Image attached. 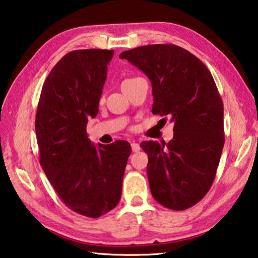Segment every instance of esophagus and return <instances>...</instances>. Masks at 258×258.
<instances>
[{
  "label": "esophagus",
  "instance_id": "esophagus-1",
  "mask_svg": "<svg viewBox=\"0 0 258 258\" xmlns=\"http://www.w3.org/2000/svg\"><path fill=\"white\" fill-rule=\"evenodd\" d=\"M131 146H132V151H133V152H139V151L141 150L140 144L136 143V142H133L132 144H131Z\"/></svg>",
  "mask_w": 258,
  "mask_h": 258
}]
</instances>
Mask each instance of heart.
I'll return each instance as SVG.
<instances>
[{
  "label": "heart",
  "instance_id": "heart-1",
  "mask_svg": "<svg viewBox=\"0 0 258 258\" xmlns=\"http://www.w3.org/2000/svg\"><path fill=\"white\" fill-rule=\"evenodd\" d=\"M130 79H132V78H128V79H125V80H124V82H126V80H130Z\"/></svg>",
  "mask_w": 258,
  "mask_h": 258
}]
</instances>
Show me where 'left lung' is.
<instances>
[{
	"label": "left lung",
	"instance_id": "8db88e82",
	"mask_svg": "<svg viewBox=\"0 0 258 258\" xmlns=\"http://www.w3.org/2000/svg\"><path fill=\"white\" fill-rule=\"evenodd\" d=\"M148 76L153 114L174 123L169 143L144 141L151 194L159 204L184 210L208 192L223 152L224 104L208 68L174 44H149L119 54ZM164 119V118H163Z\"/></svg>",
	"mask_w": 258,
	"mask_h": 258
}]
</instances>
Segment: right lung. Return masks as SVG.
Masks as SVG:
<instances>
[{
  "mask_svg": "<svg viewBox=\"0 0 258 258\" xmlns=\"http://www.w3.org/2000/svg\"><path fill=\"white\" fill-rule=\"evenodd\" d=\"M114 50L85 49L63 55L45 79L35 115L45 175L68 208L90 218L119 203L132 151L126 141L96 146L86 131L88 119L98 114Z\"/></svg>",
  "mask_w": 258,
  "mask_h": 258,
  "instance_id": "1",
  "label": "right lung"
}]
</instances>
